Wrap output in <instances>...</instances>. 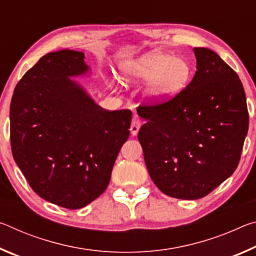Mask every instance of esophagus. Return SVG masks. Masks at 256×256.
I'll return each mask as SVG.
<instances>
[{
  "instance_id": "obj_1",
  "label": "esophagus",
  "mask_w": 256,
  "mask_h": 256,
  "mask_svg": "<svg viewBox=\"0 0 256 256\" xmlns=\"http://www.w3.org/2000/svg\"><path fill=\"white\" fill-rule=\"evenodd\" d=\"M141 120L138 118V116H134L132 118V123H131V128H130V131H131L132 136H136L138 130L141 128Z\"/></svg>"
}]
</instances>
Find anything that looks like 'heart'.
I'll list each match as a JSON object with an SVG mask.
<instances>
[{
    "label": "heart",
    "instance_id": "b5f03b06",
    "mask_svg": "<svg viewBox=\"0 0 256 256\" xmlns=\"http://www.w3.org/2000/svg\"><path fill=\"white\" fill-rule=\"evenodd\" d=\"M120 72L122 79L128 84L150 81L146 97L158 102L175 96L185 88L190 68L183 58L154 52L123 64Z\"/></svg>",
    "mask_w": 256,
    "mask_h": 256
}]
</instances>
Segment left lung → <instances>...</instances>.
Returning <instances> with one entry per match:
<instances>
[{
	"instance_id": "8db88e82",
	"label": "left lung",
	"mask_w": 256,
	"mask_h": 256,
	"mask_svg": "<svg viewBox=\"0 0 256 256\" xmlns=\"http://www.w3.org/2000/svg\"><path fill=\"white\" fill-rule=\"evenodd\" d=\"M196 72L170 100L138 107V138L151 180L166 196L196 200L238 166L248 131L240 76L214 50H193Z\"/></svg>"
}]
</instances>
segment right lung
<instances>
[{"label": "right lung", "mask_w": 256, "mask_h": 256, "mask_svg": "<svg viewBox=\"0 0 256 256\" xmlns=\"http://www.w3.org/2000/svg\"><path fill=\"white\" fill-rule=\"evenodd\" d=\"M89 72L82 52L48 53L24 73L10 106L14 162L38 196L80 209L107 188L132 112L106 110L70 79Z\"/></svg>", "instance_id": "add662e5"}]
</instances>
